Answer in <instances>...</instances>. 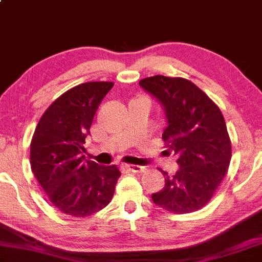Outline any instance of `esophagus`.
<instances>
[{
	"instance_id": "1",
	"label": "esophagus",
	"mask_w": 262,
	"mask_h": 262,
	"mask_svg": "<svg viewBox=\"0 0 262 262\" xmlns=\"http://www.w3.org/2000/svg\"><path fill=\"white\" fill-rule=\"evenodd\" d=\"M126 167L132 172H143L146 170L145 166H139V165H126Z\"/></svg>"
}]
</instances>
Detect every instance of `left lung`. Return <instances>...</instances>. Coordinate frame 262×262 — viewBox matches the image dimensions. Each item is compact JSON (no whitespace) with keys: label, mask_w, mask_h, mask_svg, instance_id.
I'll use <instances>...</instances> for the list:
<instances>
[{"label":"left lung","mask_w":262,"mask_h":262,"mask_svg":"<svg viewBox=\"0 0 262 262\" xmlns=\"http://www.w3.org/2000/svg\"><path fill=\"white\" fill-rule=\"evenodd\" d=\"M139 85L164 107V155L177 157L176 172L152 193L159 207L173 213L200 210L210 201L227 172L231 142L220 108L195 83L181 77L152 76Z\"/></svg>","instance_id":"8db88e82"}]
</instances>
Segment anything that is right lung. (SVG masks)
I'll use <instances>...</instances> for the list:
<instances>
[{"mask_svg":"<svg viewBox=\"0 0 262 262\" xmlns=\"http://www.w3.org/2000/svg\"><path fill=\"white\" fill-rule=\"evenodd\" d=\"M112 82H86L53 101L42 115L31 141V168L50 202L66 215L86 217L107 206L121 176L115 165L85 157L98 105Z\"/></svg>","mask_w":262,"mask_h":262,"instance_id":"right-lung-1","label":"right lung"}]
</instances>
